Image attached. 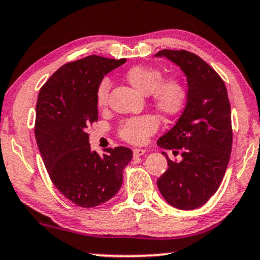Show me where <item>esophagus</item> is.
I'll return each instance as SVG.
<instances>
[{"instance_id": "esophagus-1", "label": "esophagus", "mask_w": 260, "mask_h": 260, "mask_svg": "<svg viewBox=\"0 0 260 260\" xmlns=\"http://www.w3.org/2000/svg\"><path fill=\"white\" fill-rule=\"evenodd\" d=\"M146 152V150L144 149H133V156L134 157H140Z\"/></svg>"}]
</instances>
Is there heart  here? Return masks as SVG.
<instances>
[{
  "mask_svg": "<svg viewBox=\"0 0 260 260\" xmlns=\"http://www.w3.org/2000/svg\"><path fill=\"white\" fill-rule=\"evenodd\" d=\"M126 80L139 92L149 95L152 105L165 115H174L183 108L186 89L180 79L170 76L162 79V71L149 65H136L126 71ZM110 80L103 79L96 88V104L103 106L108 99ZM158 128V120L154 115H140L124 120L118 128L123 140L139 145L145 143Z\"/></svg>",
  "mask_w": 260,
  "mask_h": 260,
  "instance_id": "1",
  "label": "heart"
}]
</instances>
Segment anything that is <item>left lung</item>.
Instances as JSON below:
<instances>
[{
    "label": "left lung",
    "mask_w": 260,
    "mask_h": 260,
    "mask_svg": "<svg viewBox=\"0 0 260 260\" xmlns=\"http://www.w3.org/2000/svg\"><path fill=\"white\" fill-rule=\"evenodd\" d=\"M155 57L167 58L186 76V105L177 123L157 140L160 148L180 152L157 179L164 199L178 209L205 205L219 187L233 145L231 109L220 76L199 55L187 51L164 49Z\"/></svg>",
    "instance_id": "obj_1"
}]
</instances>
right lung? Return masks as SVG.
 Masks as SVG:
<instances>
[{
	"instance_id": "add662e5",
	"label": "right lung",
	"mask_w": 260,
	"mask_h": 260,
	"mask_svg": "<svg viewBox=\"0 0 260 260\" xmlns=\"http://www.w3.org/2000/svg\"><path fill=\"white\" fill-rule=\"evenodd\" d=\"M126 59L88 55L59 68L40 89L35 137L49 178L80 207L102 205L116 195L132 150L117 146L92 151L87 126L98 121L96 88Z\"/></svg>"
}]
</instances>
